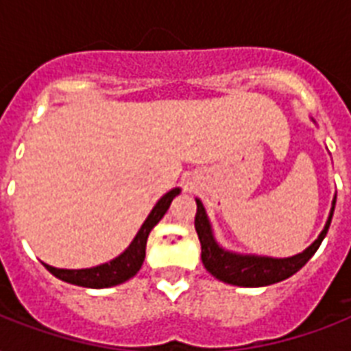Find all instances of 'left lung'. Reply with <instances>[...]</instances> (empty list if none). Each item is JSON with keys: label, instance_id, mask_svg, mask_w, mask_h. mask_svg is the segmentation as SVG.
Returning a JSON list of instances; mask_svg holds the SVG:
<instances>
[{"label": "left lung", "instance_id": "1", "mask_svg": "<svg viewBox=\"0 0 351 351\" xmlns=\"http://www.w3.org/2000/svg\"><path fill=\"white\" fill-rule=\"evenodd\" d=\"M333 209H335V198L332 202V211L328 217L324 230L321 231L319 239L306 247L302 253L288 258H273V256H258V255H240L233 251L224 250L222 245L215 240L211 222H209L206 209L202 202L197 198V215H195V230L198 233V240L202 245V264L213 277L222 282L242 286V288H262L269 284L280 282L284 278L291 277L315 255L319 245L328 233V228L332 224Z\"/></svg>", "mask_w": 351, "mask_h": 351}]
</instances>
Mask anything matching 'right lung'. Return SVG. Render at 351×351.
I'll use <instances>...</instances> for the list:
<instances>
[{
    "instance_id": "obj_1",
    "label": "right lung",
    "mask_w": 351,
    "mask_h": 351,
    "mask_svg": "<svg viewBox=\"0 0 351 351\" xmlns=\"http://www.w3.org/2000/svg\"><path fill=\"white\" fill-rule=\"evenodd\" d=\"M178 193H180V189L175 187V189H171L169 193H165L164 197L160 198L156 206L153 208V211L149 213V217L142 224L140 231L136 233V237L132 239L129 247L121 255H118L117 258H112V261L106 262V264H100V266L85 267V269H60V267L49 266L45 262H43V266L54 277L63 280V282L74 284V286H84V288L101 289L125 282V280H129V278L134 277L140 271L143 258H145V244H147L149 233L162 220V217L167 213L173 198Z\"/></svg>"
}]
</instances>
